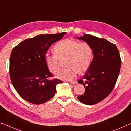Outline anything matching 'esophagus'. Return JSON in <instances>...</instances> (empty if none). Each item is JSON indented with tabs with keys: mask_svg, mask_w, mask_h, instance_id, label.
<instances>
[{
	"mask_svg": "<svg viewBox=\"0 0 131 131\" xmlns=\"http://www.w3.org/2000/svg\"><path fill=\"white\" fill-rule=\"evenodd\" d=\"M69 83L71 84H77V81H70V82H69Z\"/></svg>",
	"mask_w": 131,
	"mask_h": 131,
	"instance_id": "esophagus-1",
	"label": "esophagus"
}]
</instances>
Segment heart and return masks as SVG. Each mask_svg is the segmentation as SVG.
I'll return each instance as SVG.
<instances>
[{
	"label": "heart",
	"mask_w": 131,
	"mask_h": 131,
	"mask_svg": "<svg viewBox=\"0 0 131 131\" xmlns=\"http://www.w3.org/2000/svg\"><path fill=\"white\" fill-rule=\"evenodd\" d=\"M54 54H45V63L49 71L57 74L60 70V61L66 59V67L57 75L61 80H73L76 74L85 72L91 66L93 50L89 43L67 39L61 40L54 47Z\"/></svg>",
	"instance_id": "1"
}]
</instances>
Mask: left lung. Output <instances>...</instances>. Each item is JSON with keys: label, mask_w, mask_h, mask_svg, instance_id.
I'll use <instances>...</instances> for the list:
<instances>
[{"label": "left lung", "mask_w": 131, "mask_h": 131, "mask_svg": "<svg viewBox=\"0 0 131 131\" xmlns=\"http://www.w3.org/2000/svg\"><path fill=\"white\" fill-rule=\"evenodd\" d=\"M89 43L94 57L85 75L78 82L85 88V92L77 96L86 105L101 101L111 92L119 75L121 60L116 46L104 39L91 35L77 37Z\"/></svg>", "instance_id": "1"}]
</instances>
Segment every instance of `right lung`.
<instances>
[{"mask_svg":"<svg viewBox=\"0 0 131 131\" xmlns=\"http://www.w3.org/2000/svg\"><path fill=\"white\" fill-rule=\"evenodd\" d=\"M66 32L40 35L24 40L13 48L10 57V77L21 97L34 104H41L54 96L59 79L49 80L52 74L45 63V54Z\"/></svg>","mask_w":131,"mask_h":131,"instance_id":"add662e5","label":"right lung"}]
</instances>
